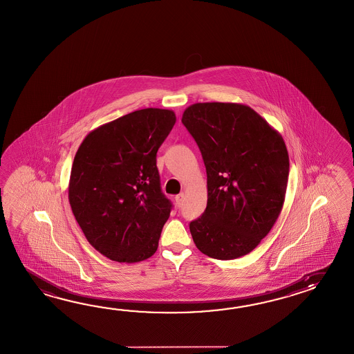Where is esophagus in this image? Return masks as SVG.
<instances>
[{"instance_id":"obj_1","label":"esophagus","mask_w":354,"mask_h":354,"mask_svg":"<svg viewBox=\"0 0 354 354\" xmlns=\"http://www.w3.org/2000/svg\"><path fill=\"white\" fill-rule=\"evenodd\" d=\"M183 201H184V193H180V194L175 196V202H176L178 207H180L183 205Z\"/></svg>"}]
</instances>
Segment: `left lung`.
Segmentation results:
<instances>
[{
	"instance_id": "8db88e82",
	"label": "left lung",
	"mask_w": 354,
	"mask_h": 354,
	"mask_svg": "<svg viewBox=\"0 0 354 354\" xmlns=\"http://www.w3.org/2000/svg\"><path fill=\"white\" fill-rule=\"evenodd\" d=\"M207 171V207L189 228L213 259L244 257L282 211L290 158L282 136L244 104L196 102L183 113Z\"/></svg>"
}]
</instances>
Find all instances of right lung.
Wrapping results in <instances>:
<instances>
[{"instance_id":"right-lung-1","label":"right lung","mask_w":354,"mask_h":354,"mask_svg":"<svg viewBox=\"0 0 354 354\" xmlns=\"http://www.w3.org/2000/svg\"><path fill=\"white\" fill-rule=\"evenodd\" d=\"M173 110H136L95 128L72 164L68 201L87 241L119 263L149 259L170 216L156 153L173 129Z\"/></svg>"}]
</instances>
